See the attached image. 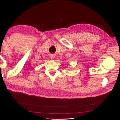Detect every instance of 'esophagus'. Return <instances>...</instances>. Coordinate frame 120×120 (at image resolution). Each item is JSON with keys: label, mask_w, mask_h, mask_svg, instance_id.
Instances as JSON below:
<instances>
[{"label": "esophagus", "mask_w": 120, "mask_h": 120, "mask_svg": "<svg viewBox=\"0 0 120 120\" xmlns=\"http://www.w3.org/2000/svg\"><path fill=\"white\" fill-rule=\"evenodd\" d=\"M50 58L51 59H54V58H55V56H54V55H53V54H51V55L50 56Z\"/></svg>", "instance_id": "esophagus-1"}]
</instances>
